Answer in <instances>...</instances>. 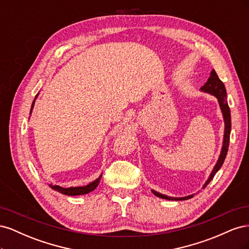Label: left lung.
<instances>
[{
	"label": "left lung",
	"instance_id": "obj_1",
	"mask_svg": "<svg viewBox=\"0 0 249 249\" xmlns=\"http://www.w3.org/2000/svg\"><path fill=\"white\" fill-rule=\"evenodd\" d=\"M202 91L208 92L213 94L217 97L218 102H219L220 108L222 111L223 114V118H224V124H225V130H224V137H223V145H222V149H221V154L219 156V159H218L215 167L211 173L210 178H208V180L206 182V184L203 185V188H206L207 185L213 179L214 176L216 175V172L219 170L222 166V164L225 160V157H227L228 150H229V145H230V135H231V110L227 102V90H225L224 84L222 83V81L218 78L217 73L214 70H212L210 74V78L208 79L207 83L200 88ZM152 192L156 195V196L160 197V198H164V199H175V200H185V199H189L192 198L194 195H189V196L186 197H169L166 196V195H163L159 192H157L155 190H152Z\"/></svg>",
	"mask_w": 249,
	"mask_h": 249
}]
</instances>
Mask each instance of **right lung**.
Returning <instances> with one entry per match:
<instances>
[{
	"instance_id": "right-lung-1",
	"label": "right lung",
	"mask_w": 249,
	"mask_h": 249,
	"mask_svg": "<svg viewBox=\"0 0 249 249\" xmlns=\"http://www.w3.org/2000/svg\"><path fill=\"white\" fill-rule=\"evenodd\" d=\"M36 97H37V95L35 96V99H36ZM34 103H35V100H34L33 103H32L31 112H32V109H33V106H34ZM31 112H30V113H31ZM101 178H102V176H101L99 178H96V179L94 180V182L90 183V184H88V185H86V186H84V187H70V188H63V187H60V186H52V185H50V186L53 188V189L58 191V192H60V193L65 194V195H70V196H76V195L87 194V193H89V192L93 191V190L95 189V188L97 187V185H99L100 180H101Z\"/></svg>"
}]
</instances>
